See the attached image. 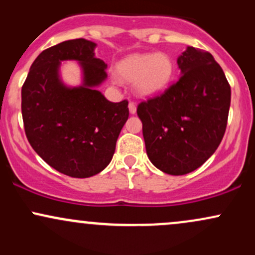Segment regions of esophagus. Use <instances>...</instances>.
<instances>
[{
	"label": "esophagus",
	"mask_w": 255,
	"mask_h": 255,
	"mask_svg": "<svg viewBox=\"0 0 255 255\" xmlns=\"http://www.w3.org/2000/svg\"><path fill=\"white\" fill-rule=\"evenodd\" d=\"M128 108H129V113L130 114H135L136 113V105L134 102H129V104H128Z\"/></svg>",
	"instance_id": "1"
}]
</instances>
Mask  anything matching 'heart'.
I'll return each instance as SVG.
<instances>
[{
    "instance_id": "b5f03b06",
    "label": "heart",
    "mask_w": 255,
    "mask_h": 255,
    "mask_svg": "<svg viewBox=\"0 0 255 255\" xmlns=\"http://www.w3.org/2000/svg\"><path fill=\"white\" fill-rule=\"evenodd\" d=\"M118 74L124 80H135V89L140 95L151 96L170 83L174 63L165 54L131 55L119 64Z\"/></svg>"
}]
</instances>
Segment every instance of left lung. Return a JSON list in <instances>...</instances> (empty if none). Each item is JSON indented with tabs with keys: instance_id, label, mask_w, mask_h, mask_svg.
Instances as JSON below:
<instances>
[{
	"instance_id": "1",
	"label": "left lung",
	"mask_w": 255,
	"mask_h": 255,
	"mask_svg": "<svg viewBox=\"0 0 255 255\" xmlns=\"http://www.w3.org/2000/svg\"><path fill=\"white\" fill-rule=\"evenodd\" d=\"M181 77L137 105L146 152L169 175L188 174L215 153L223 139L231 91L210 52L188 46L177 58Z\"/></svg>"
}]
</instances>
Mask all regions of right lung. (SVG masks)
<instances>
[{
    "instance_id": "1",
    "label": "right lung",
    "mask_w": 255,
    "mask_h": 255,
    "mask_svg": "<svg viewBox=\"0 0 255 255\" xmlns=\"http://www.w3.org/2000/svg\"><path fill=\"white\" fill-rule=\"evenodd\" d=\"M96 43L79 38L38 55L21 89V113L28 142L44 162L71 177L93 176L107 168L127 121L128 102L113 103L96 90L107 64L95 57ZM83 68V85L67 88L59 79L62 60Z\"/></svg>"
}]
</instances>
